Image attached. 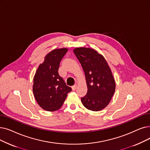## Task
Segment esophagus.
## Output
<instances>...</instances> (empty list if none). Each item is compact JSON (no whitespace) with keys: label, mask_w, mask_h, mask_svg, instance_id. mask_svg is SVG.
Segmentation results:
<instances>
[{"label":"esophagus","mask_w":150,"mask_h":150,"mask_svg":"<svg viewBox=\"0 0 150 150\" xmlns=\"http://www.w3.org/2000/svg\"><path fill=\"white\" fill-rule=\"evenodd\" d=\"M76 87H77V84H75V85L73 86L71 88H72L73 90H75L76 89Z\"/></svg>","instance_id":"obj_1"}]
</instances>
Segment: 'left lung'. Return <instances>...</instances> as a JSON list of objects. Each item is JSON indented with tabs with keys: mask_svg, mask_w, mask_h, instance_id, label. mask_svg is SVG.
Segmentation results:
<instances>
[{
	"mask_svg": "<svg viewBox=\"0 0 150 150\" xmlns=\"http://www.w3.org/2000/svg\"><path fill=\"white\" fill-rule=\"evenodd\" d=\"M85 74L88 92L81 99L87 109L97 112L105 108L115 91V81L108 64L102 54L91 48L74 50Z\"/></svg>",
	"mask_w": 150,
	"mask_h": 150,
	"instance_id": "obj_1",
	"label": "left lung"
}]
</instances>
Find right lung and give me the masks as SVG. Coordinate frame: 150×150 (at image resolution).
Instances as JSON below:
<instances>
[{"mask_svg": "<svg viewBox=\"0 0 150 150\" xmlns=\"http://www.w3.org/2000/svg\"><path fill=\"white\" fill-rule=\"evenodd\" d=\"M67 48L54 49L45 57L34 76L32 91L35 99L43 110L54 112L59 110L71 88L66 85L58 70Z\"/></svg>", "mask_w": 150, "mask_h": 150, "instance_id": "obj_1", "label": "right lung"}]
</instances>
